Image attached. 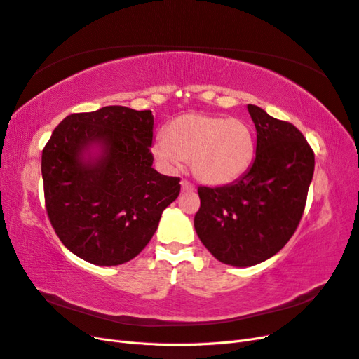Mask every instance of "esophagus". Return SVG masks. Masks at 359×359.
<instances>
[{
  "instance_id": "obj_1",
  "label": "esophagus",
  "mask_w": 359,
  "mask_h": 359,
  "mask_svg": "<svg viewBox=\"0 0 359 359\" xmlns=\"http://www.w3.org/2000/svg\"><path fill=\"white\" fill-rule=\"evenodd\" d=\"M181 190L182 191H194V186L190 184L187 180H182L181 181Z\"/></svg>"
}]
</instances>
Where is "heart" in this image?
Wrapping results in <instances>:
<instances>
[{
	"label": "heart",
	"mask_w": 359,
	"mask_h": 359,
	"mask_svg": "<svg viewBox=\"0 0 359 359\" xmlns=\"http://www.w3.org/2000/svg\"><path fill=\"white\" fill-rule=\"evenodd\" d=\"M165 138L153 147L158 165L177 170L190 161L194 178L208 186L243 177L256 154L253 130L238 118L186 114L166 126Z\"/></svg>",
	"instance_id": "heart-1"
}]
</instances>
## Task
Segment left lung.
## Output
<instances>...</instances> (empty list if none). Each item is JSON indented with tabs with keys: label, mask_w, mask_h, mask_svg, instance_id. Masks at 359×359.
<instances>
[{
	"label": "left lung",
	"mask_w": 359,
	"mask_h": 359,
	"mask_svg": "<svg viewBox=\"0 0 359 359\" xmlns=\"http://www.w3.org/2000/svg\"><path fill=\"white\" fill-rule=\"evenodd\" d=\"M256 157L244 175L222 187H199L194 229L220 262L253 266L273 257L295 233L306 208L314 154L299 130L248 104Z\"/></svg>",
	"instance_id": "obj_1"
}]
</instances>
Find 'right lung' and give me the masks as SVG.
<instances>
[{
	"label": "right lung",
	"instance_id": "add662e5",
	"mask_svg": "<svg viewBox=\"0 0 359 359\" xmlns=\"http://www.w3.org/2000/svg\"><path fill=\"white\" fill-rule=\"evenodd\" d=\"M151 111L106 106L72 114L41 154L50 224L73 255L114 266L136 257L156 233L181 184L153 168Z\"/></svg>",
	"mask_w": 359,
	"mask_h": 359
}]
</instances>
